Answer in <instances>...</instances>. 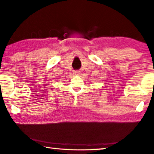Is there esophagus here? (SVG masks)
<instances>
[{"mask_svg":"<svg viewBox=\"0 0 154 154\" xmlns=\"http://www.w3.org/2000/svg\"><path fill=\"white\" fill-rule=\"evenodd\" d=\"M74 74L75 75H79L80 74V72L79 71V70H76V71H74Z\"/></svg>","mask_w":154,"mask_h":154,"instance_id":"1","label":"esophagus"}]
</instances>
